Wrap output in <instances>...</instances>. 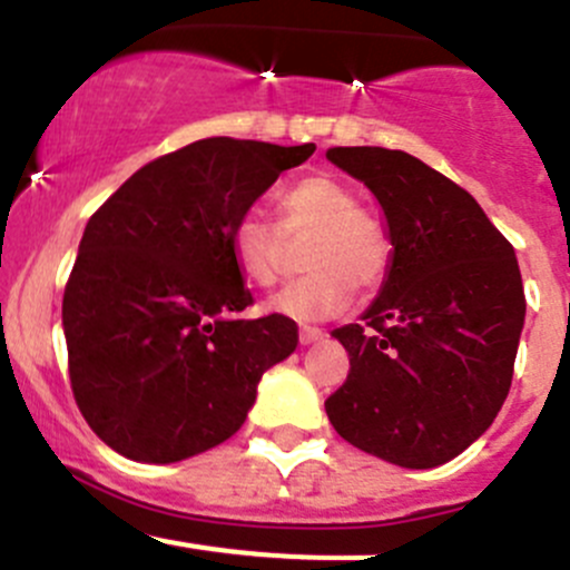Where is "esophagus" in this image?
<instances>
[{"mask_svg":"<svg viewBox=\"0 0 570 570\" xmlns=\"http://www.w3.org/2000/svg\"><path fill=\"white\" fill-rule=\"evenodd\" d=\"M321 337H324V328H318V326H302V328H298V343H302V345L318 343Z\"/></svg>","mask_w":570,"mask_h":570,"instance_id":"esophagus-1","label":"esophagus"}]
</instances>
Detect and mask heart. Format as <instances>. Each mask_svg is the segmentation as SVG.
Listing matches in <instances>:
<instances>
[{
    "label": "heart",
    "mask_w": 570,
    "mask_h": 570,
    "mask_svg": "<svg viewBox=\"0 0 570 570\" xmlns=\"http://www.w3.org/2000/svg\"><path fill=\"white\" fill-rule=\"evenodd\" d=\"M277 225L261 214H244L230 230V255L249 285H277L287 242L311 236L302 252V279L272 298L277 313L298 321L337 315L354 302V291L375 293L395 263V238L386 222L360 195L332 175H304L279 189Z\"/></svg>",
    "instance_id": "obj_1"
}]
</instances>
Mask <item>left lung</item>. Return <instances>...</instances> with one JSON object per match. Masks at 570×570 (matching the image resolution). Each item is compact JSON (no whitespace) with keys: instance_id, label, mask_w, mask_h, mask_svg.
I'll use <instances>...</instances> for the list:
<instances>
[{"instance_id":"8db88e82","label":"left lung","mask_w":570,"mask_h":570,"mask_svg":"<svg viewBox=\"0 0 570 570\" xmlns=\"http://www.w3.org/2000/svg\"><path fill=\"white\" fill-rule=\"evenodd\" d=\"M326 158L379 197L395 238L365 324L332 332L351 371L326 397L328 422L397 466H439L508 397L527 309L519 261L474 197L420 158L386 148H328Z\"/></svg>"}]
</instances>
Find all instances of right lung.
<instances>
[{
  "instance_id": "obj_1",
  "label": "right lung",
  "mask_w": 570,
  "mask_h": 570,
  "mask_svg": "<svg viewBox=\"0 0 570 570\" xmlns=\"http://www.w3.org/2000/svg\"><path fill=\"white\" fill-rule=\"evenodd\" d=\"M315 145L210 137L158 156L96 214L62 296L76 406L131 461L205 453L244 425L257 381L293 354L298 326L246 321L230 230Z\"/></svg>"
}]
</instances>
